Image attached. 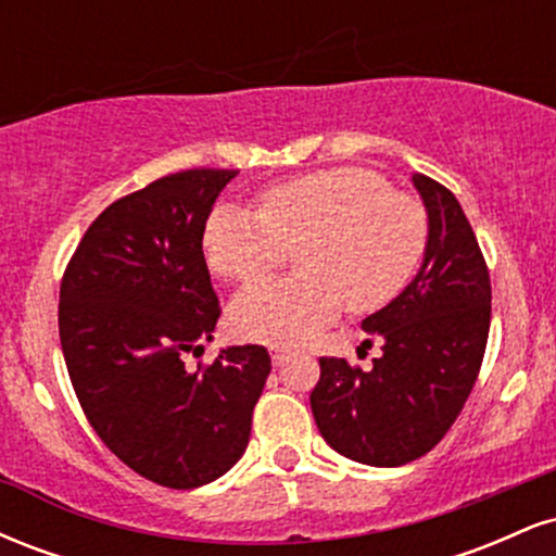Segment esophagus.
Here are the masks:
<instances>
[{
    "mask_svg": "<svg viewBox=\"0 0 556 556\" xmlns=\"http://www.w3.org/2000/svg\"><path fill=\"white\" fill-rule=\"evenodd\" d=\"M290 358V350L287 348H282V344H274L271 348V361H274V366H282V363Z\"/></svg>",
    "mask_w": 556,
    "mask_h": 556,
    "instance_id": "esophagus-1",
    "label": "esophagus"
}]
</instances>
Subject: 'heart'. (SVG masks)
Listing matches in <instances>:
<instances>
[{"instance_id": "b5f03b06", "label": "heart", "mask_w": 556, "mask_h": 556, "mask_svg": "<svg viewBox=\"0 0 556 556\" xmlns=\"http://www.w3.org/2000/svg\"><path fill=\"white\" fill-rule=\"evenodd\" d=\"M429 238L418 198L379 172L329 167L271 185L256 214L222 203L203 227V256L227 282H258L298 248L300 277L248 287L229 324L253 342L295 344L340 316L374 314L410 282Z\"/></svg>"}]
</instances>
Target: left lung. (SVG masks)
I'll list each match as a JSON object with an SVG mask.
<instances>
[{
    "label": "left lung",
    "mask_w": 556,
    "mask_h": 556,
    "mask_svg": "<svg viewBox=\"0 0 556 556\" xmlns=\"http://www.w3.org/2000/svg\"><path fill=\"white\" fill-rule=\"evenodd\" d=\"M429 214L424 264L392 303L363 318L379 337L371 371L321 358L311 392L316 426L331 450L374 468L418 460L444 439L473 389L486 353L491 282L457 198L413 175Z\"/></svg>",
    "instance_id": "obj_1"
}]
</instances>
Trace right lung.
<instances>
[{
  "label": "right lung",
  "instance_id": "right-lung-1",
  "mask_svg": "<svg viewBox=\"0 0 556 556\" xmlns=\"http://www.w3.org/2000/svg\"><path fill=\"white\" fill-rule=\"evenodd\" d=\"M235 169L159 177L96 216L60 287V342L88 424L138 476L198 489L225 476L251 439L271 358L261 344L185 353L212 342L222 308L203 227Z\"/></svg>",
  "mask_w": 556,
  "mask_h": 556
}]
</instances>
